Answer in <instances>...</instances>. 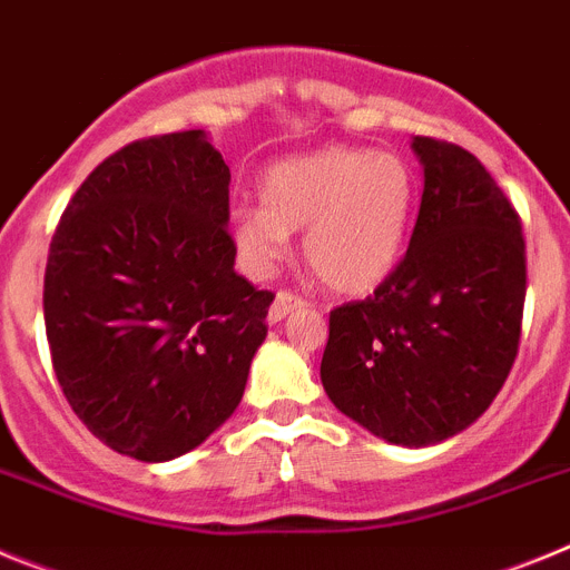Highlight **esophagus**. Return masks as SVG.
Masks as SVG:
<instances>
[{
  "mask_svg": "<svg viewBox=\"0 0 570 570\" xmlns=\"http://www.w3.org/2000/svg\"><path fill=\"white\" fill-rule=\"evenodd\" d=\"M302 305H305V302H302L299 296L288 294V291H279L274 299V305L268 308V325H279V322L291 314V311L302 308Z\"/></svg>",
  "mask_w": 570,
  "mask_h": 570,
  "instance_id": "esophagus-1",
  "label": "esophagus"
}]
</instances>
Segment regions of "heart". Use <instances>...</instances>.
<instances>
[{
    "instance_id": "b5f03b06",
    "label": "heart",
    "mask_w": 570,
    "mask_h": 570,
    "mask_svg": "<svg viewBox=\"0 0 570 570\" xmlns=\"http://www.w3.org/2000/svg\"><path fill=\"white\" fill-rule=\"evenodd\" d=\"M416 205L414 170L396 154L325 148L279 163L262 179V208L230 214L242 265L268 276L305 230V259L331 291L371 294L394 274Z\"/></svg>"
}]
</instances>
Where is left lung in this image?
<instances>
[{
	"label": "left lung",
	"instance_id": "left-lung-1",
	"mask_svg": "<svg viewBox=\"0 0 570 570\" xmlns=\"http://www.w3.org/2000/svg\"><path fill=\"white\" fill-rule=\"evenodd\" d=\"M422 203L405 259L331 314L322 387L391 445H440L480 420L520 347L525 242L485 165L414 136Z\"/></svg>",
	"mask_w": 570,
	"mask_h": 570
}]
</instances>
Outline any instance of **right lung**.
<instances>
[{
    "mask_svg": "<svg viewBox=\"0 0 570 570\" xmlns=\"http://www.w3.org/2000/svg\"><path fill=\"white\" fill-rule=\"evenodd\" d=\"M230 170L205 130L108 156L50 239L45 331L73 414L108 448L168 462L245 394L274 294L234 271Z\"/></svg>",
    "mask_w": 570,
    "mask_h": 570,
    "instance_id": "add662e5",
    "label": "right lung"
}]
</instances>
